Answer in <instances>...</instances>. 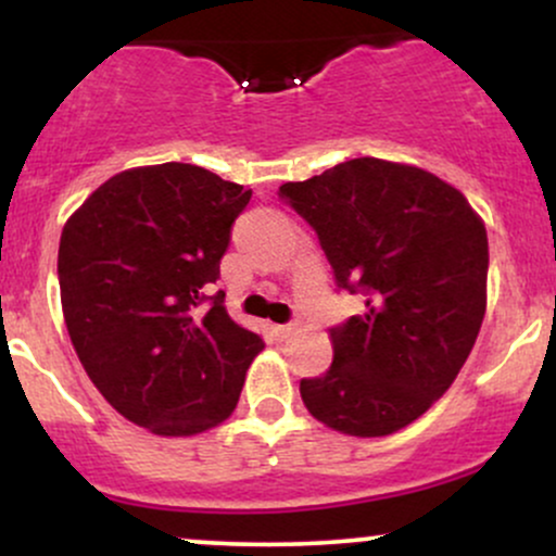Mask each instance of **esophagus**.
Segmentation results:
<instances>
[{"label": "esophagus", "mask_w": 556, "mask_h": 556, "mask_svg": "<svg viewBox=\"0 0 556 556\" xmlns=\"http://www.w3.org/2000/svg\"><path fill=\"white\" fill-rule=\"evenodd\" d=\"M295 329H298V324H277V327H271L277 340H290V337L295 334Z\"/></svg>", "instance_id": "obj_1"}]
</instances>
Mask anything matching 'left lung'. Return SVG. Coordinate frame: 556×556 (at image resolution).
<instances>
[{
  "mask_svg": "<svg viewBox=\"0 0 556 556\" xmlns=\"http://www.w3.org/2000/svg\"><path fill=\"white\" fill-rule=\"evenodd\" d=\"M279 195L316 229L340 290L366 311L329 329V371L300 381L314 418L387 437L424 416L473 350L489 240L468 198L431 172L361 156Z\"/></svg>",
  "mask_w": 556,
  "mask_h": 556,
  "instance_id": "left-lung-1",
  "label": "left lung"
}]
</instances>
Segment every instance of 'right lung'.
<instances>
[{
    "label": "right lung",
    "mask_w": 556,
    "mask_h": 556,
    "mask_svg": "<svg viewBox=\"0 0 556 556\" xmlns=\"http://www.w3.org/2000/svg\"><path fill=\"white\" fill-rule=\"evenodd\" d=\"M251 190L195 164L114 175L60 238L62 314L88 379L119 416L193 437L232 416L264 350L212 292Z\"/></svg>",
    "instance_id": "1"
}]
</instances>
